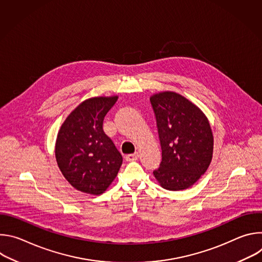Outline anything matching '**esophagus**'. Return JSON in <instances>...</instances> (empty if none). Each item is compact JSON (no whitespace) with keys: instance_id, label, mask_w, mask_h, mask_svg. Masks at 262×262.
I'll return each mask as SVG.
<instances>
[{"instance_id":"1","label":"esophagus","mask_w":262,"mask_h":262,"mask_svg":"<svg viewBox=\"0 0 262 262\" xmlns=\"http://www.w3.org/2000/svg\"><path fill=\"white\" fill-rule=\"evenodd\" d=\"M138 158H139V152L137 151V152H135V154H132V155H127V156L125 157V160H126L127 162H133V161H136V160H138Z\"/></svg>"}]
</instances>
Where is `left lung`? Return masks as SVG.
<instances>
[{"instance_id":"left-lung-1","label":"left lung","mask_w":262,"mask_h":262,"mask_svg":"<svg viewBox=\"0 0 262 262\" xmlns=\"http://www.w3.org/2000/svg\"><path fill=\"white\" fill-rule=\"evenodd\" d=\"M150 102L162 147V162L154 175L166 190L188 189L206 172L212 159L209 122L196 104L176 92L154 94Z\"/></svg>"}]
</instances>
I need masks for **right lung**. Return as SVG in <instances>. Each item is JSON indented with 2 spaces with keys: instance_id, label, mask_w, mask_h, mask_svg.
<instances>
[{
  "instance_id": "right-lung-1",
  "label": "right lung",
  "mask_w": 262,
  "mask_h": 262,
  "mask_svg": "<svg viewBox=\"0 0 262 262\" xmlns=\"http://www.w3.org/2000/svg\"><path fill=\"white\" fill-rule=\"evenodd\" d=\"M117 99L118 96H99L84 100L58 133V167L73 188L83 193L102 194L122 165L121 154L102 129L104 116Z\"/></svg>"
}]
</instances>
